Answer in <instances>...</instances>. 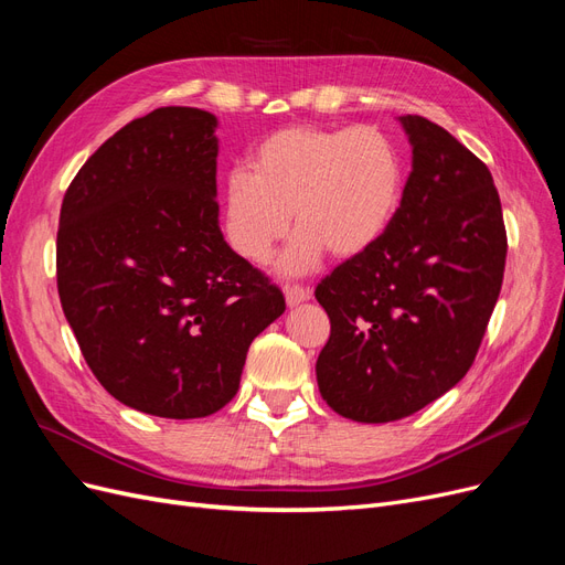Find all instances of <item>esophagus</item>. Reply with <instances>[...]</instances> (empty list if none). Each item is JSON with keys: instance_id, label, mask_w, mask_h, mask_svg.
Listing matches in <instances>:
<instances>
[{"instance_id": "esophagus-1", "label": "esophagus", "mask_w": 565, "mask_h": 565, "mask_svg": "<svg viewBox=\"0 0 565 565\" xmlns=\"http://www.w3.org/2000/svg\"><path fill=\"white\" fill-rule=\"evenodd\" d=\"M310 297H313V291L306 289V287H299V285H291V287H285V301L289 308H295L303 301H308Z\"/></svg>"}]
</instances>
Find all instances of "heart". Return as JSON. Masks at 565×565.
<instances>
[{"instance_id": "heart-1", "label": "heart", "mask_w": 565, "mask_h": 565, "mask_svg": "<svg viewBox=\"0 0 565 565\" xmlns=\"http://www.w3.org/2000/svg\"><path fill=\"white\" fill-rule=\"evenodd\" d=\"M404 163L387 132L374 126H289L252 153V170L226 178V236L252 264H264L287 236H297L280 268L299 276L324 252L350 259L372 249L397 217Z\"/></svg>"}]
</instances>
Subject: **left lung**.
<instances>
[{"label":"left lung","mask_w":565,"mask_h":565,"mask_svg":"<svg viewBox=\"0 0 565 565\" xmlns=\"http://www.w3.org/2000/svg\"><path fill=\"white\" fill-rule=\"evenodd\" d=\"M399 124L414 161L395 222L316 287L332 322L316 364L320 395L358 423L412 416L468 374L508 257L486 163L423 116Z\"/></svg>","instance_id":"obj_1"}]
</instances>
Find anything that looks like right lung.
<instances>
[{"mask_svg": "<svg viewBox=\"0 0 565 565\" xmlns=\"http://www.w3.org/2000/svg\"><path fill=\"white\" fill-rule=\"evenodd\" d=\"M217 119L161 107L76 172L61 207L57 295L105 391L142 414L203 418L238 393L282 291L220 231Z\"/></svg>", "mask_w": 565, "mask_h": 565, "instance_id": "1", "label": "right lung"}]
</instances>
